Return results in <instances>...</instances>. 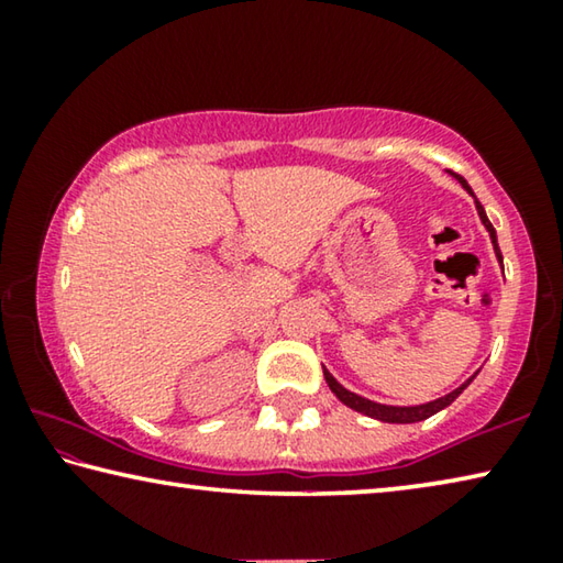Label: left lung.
<instances>
[{"instance_id":"1","label":"left lung","mask_w":563,"mask_h":563,"mask_svg":"<svg viewBox=\"0 0 563 563\" xmlns=\"http://www.w3.org/2000/svg\"><path fill=\"white\" fill-rule=\"evenodd\" d=\"M456 178H460V184H462V188L466 190V194H470V196L474 198L476 213H479L484 228H487V233H489V238H492V245H494V253H497V261L501 263V251H499V243H497V231H494V225L489 223L487 213H484V206H482L479 201H476V196L472 194L470 184H466V180H464L462 176H456ZM322 375H325V383H328V387L332 389V393H335V397L340 399L342 405H347L350 409H355V412H362V415H367V417H373V419H379V422H393V424H412V422H422V419L437 415V412H440V409L450 407V405L454 402V399L464 393L466 385H470L472 379L476 377V373H474L470 379H466L464 385H460L456 389H452L450 395H444V397H440V399H432V402H427V405L395 407V405H379V402H373V399H365V397H360V395H355V393H350V389L342 387V385L338 383V379L328 373L325 367H322Z\"/></svg>"}]
</instances>
